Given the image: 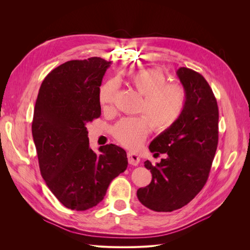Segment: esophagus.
Here are the masks:
<instances>
[{"instance_id":"1","label":"esophagus","mask_w":250,"mask_h":250,"mask_svg":"<svg viewBox=\"0 0 250 250\" xmlns=\"http://www.w3.org/2000/svg\"><path fill=\"white\" fill-rule=\"evenodd\" d=\"M127 157H128V163L132 166H138L140 163V156L137 153L133 152H128L127 153Z\"/></svg>"}]
</instances>
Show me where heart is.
Returning <instances> with one entry per match:
<instances>
[{"label": "heart", "mask_w": 250, "mask_h": 250, "mask_svg": "<svg viewBox=\"0 0 250 250\" xmlns=\"http://www.w3.org/2000/svg\"><path fill=\"white\" fill-rule=\"evenodd\" d=\"M130 84L144 96L140 112L144 116L121 119L112 129L115 139L122 145L135 148L146 139L150 128L165 132L177 123L186 108L187 95L183 86L169 84L168 78L158 69L144 70L133 74ZM118 85L109 81L100 88L99 102L103 108H110Z\"/></svg>", "instance_id": "1"}]
</instances>
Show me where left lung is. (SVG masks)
I'll list each match as a JSON object with an SVG mask.
<instances>
[{"mask_svg":"<svg viewBox=\"0 0 250 250\" xmlns=\"http://www.w3.org/2000/svg\"><path fill=\"white\" fill-rule=\"evenodd\" d=\"M186 95V108L177 123L150 143L154 154L166 158L155 166L146 161L152 180L140 188V202L155 211L187 206L206 185L218 146L217 100L201 74L188 67L176 72Z\"/></svg>","mask_w":250,"mask_h":250,"instance_id":"8db88e82","label":"left lung"}]
</instances>
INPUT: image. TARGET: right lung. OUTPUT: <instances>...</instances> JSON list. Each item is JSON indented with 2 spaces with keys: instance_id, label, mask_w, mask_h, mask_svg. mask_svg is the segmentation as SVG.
I'll use <instances>...</instances> for the list:
<instances>
[{
  "instance_id": "1",
  "label": "right lung",
  "mask_w": 250,
  "mask_h": 250,
  "mask_svg": "<svg viewBox=\"0 0 250 250\" xmlns=\"http://www.w3.org/2000/svg\"><path fill=\"white\" fill-rule=\"evenodd\" d=\"M110 63L101 57L70 60L47 75L37 95L32 135L41 174L71 209L96 207L128 165L124 149L109 144L96 153L87 138L86 124L101 116L99 92Z\"/></svg>"
}]
</instances>
